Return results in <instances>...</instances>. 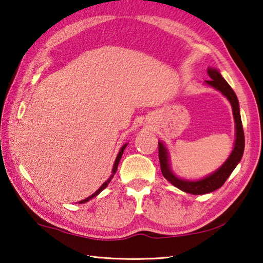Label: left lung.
Masks as SVG:
<instances>
[{
  "label": "left lung",
  "instance_id": "obj_1",
  "mask_svg": "<svg viewBox=\"0 0 263 263\" xmlns=\"http://www.w3.org/2000/svg\"><path fill=\"white\" fill-rule=\"evenodd\" d=\"M208 74L211 79L205 80L208 85H210L213 88L218 89L222 95L226 96L228 101L230 102L233 108V115L235 119V124H236V139H235V145L233 152L230 153L229 158L226 160L220 168L217 171H214L213 174L209 175L204 178L199 180H186L178 178L170 168L169 162V153L167 147L164 146L162 142H159V161L160 167H161L162 175L165 179L170 181L171 184L176 186L177 189L180 191L190 193V194L200 195V194H206V193H211L216 191L224 184V181L227 180L230 174L233 173V170L236 168V165L240 161V159L243 157L244 153V145H245V139H244V130L242 120H240V114H239V104L237 96L235 94L233 88L229 86L228 83L223 79V77L220 74L217 69L209 68Z\"/></svg>",
  "mask_w": 263,
  "mask_h": 263
}]
</instances>
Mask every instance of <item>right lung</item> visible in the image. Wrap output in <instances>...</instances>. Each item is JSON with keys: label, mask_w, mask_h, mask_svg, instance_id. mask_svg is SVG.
I'll return each instance as SVG.
<instances>
[{"label": "right lung", "mask_w": 263, "mask_h": 263, "mask_svg": "<svg viewBox=\"0 0 263 263\" xmlns=\"http://www.w3.org/2000/svg\"><path fill=\"white\" fill-rule=\"evenodd\" d=\"M126 146H127V144H125V145L124 146H122L121 148H120V151H119V153H118V155H117V158H116V161H115V164H114V169H112V174H111V176L109 177V178L108 179H106V181H104V183L103 184H102V186L100 187V189L98 190V191H96L95 193H94V194H92V195H90V196H88L87 197V199H85V200H82V201H80L79 203H86V202H88L90 199H93V197H95L96 195H99L100 194V193L102 192V191H103L104 189H105V187L106 186H108V184L110 183V181H111V179L112 178H114V176H115V174H116V171H117V169H118V164H119V161H120V159H121V157H122V153H124V149L126 148Z\"/></svg>", "instance_id": "add662e5"}]
</instances>
